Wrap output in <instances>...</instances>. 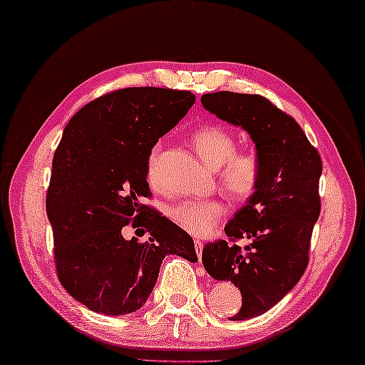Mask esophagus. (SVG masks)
I'll return each mask as SVG.
<instances>
[{
  "instance_id": "esophagus-1",
  "label": "esophagus",
  "mask_w": 365,
  "mask_h": 365,
  "mask_svg": "<svg viewBox=\"0 0 365 365\" xmlns=\"http://www.w3.org/2000/svg\"><path fill=\"white\" fill-rule=\"evenodd\" d=\"M194 246H195V251H197V256L200 259V255H202V248H204V243H202L200 240H194Z\"/></svg>"
}]
</instances>
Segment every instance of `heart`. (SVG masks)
<instances>
[{"instance_id": "heart-1", "label": "heart", "mask_w": 365, "mask_h": 365, "mask_svg": "<svg viewBox=\"0 0 365 365\" xmlns=\"http://www.w3.org/2000/svg\"><path fill=\"white\" fill-rule=\"evenodd\" d=\"M192 145L204 163L217 170L218 184L232 199H250L259 187V156L253 150H235L237 140L223 127H199L192 133ZM160 151V145H156L147 163L148 181L155 186L158 182ZM225 214V202L215 197L186 199L168 209V217L175 225L197 238L209 237Z\"/></svg>"}]
</instances>
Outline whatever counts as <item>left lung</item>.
Instances as JSON below:
<instances>
[{
	"instance_id": "1",
	"label": "left lung",
	"mask_w": 365,
	"mask_h": 365,
	"mask_svg": "<svg viewBox=\"0 0 365 365\" xmlns=\"http://www.w3.org/2000/svg\"><path fill=\"white\" fill-rule=\"evenodd\" d=\"M200 101L218 119L248 132L261 160L259 187L225 227L230 241L248 245L241 250L218 240L202 250L205 271L241 292L240 312L230 319H250L271 310L304 276L322 207V158L294 117L259 94L220 91Z\"/></svg>"
}]
</instances>
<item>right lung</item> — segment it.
<instances>
[{
    "label": "right lung",
    "instance_id": "add662e5",
    "mask_svg": "<svg viewBox=\"0 0 365 365\" xmlns=\"http://www.w3.org/2000/svg\"><path fill=\"white\" fill-rule=\"evenodd\" d=\"M190 91L124 88L88 103L66 124L53 155L47 217L58 280L108 317L142 308L165 256L197 261L190 235L142 204L151 148L194 104ZM150 232L125 240L127 225Z\"/></svg>",
    "mask_w": 365,
    "mask_h": 365
}]
</instances>
